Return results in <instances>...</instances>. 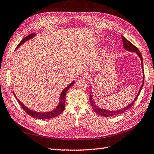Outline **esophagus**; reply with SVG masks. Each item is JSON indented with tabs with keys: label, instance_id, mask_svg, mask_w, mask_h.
<instances>
[{
	"label": "esophagus",
	"instance_id": "1",
	"mask_svg": "<svg viewBox=\"0 0 154 154\" xmlns=\"http://www.w3.org/2000/svg\"><path fill=\"white\" fill-rule=\"evenodd\" d=\"M87 76V73H86L85 72H79V73H77V77L78 78V79L86 77Z\"/></svg>",
	"mask_w": 154,
	"mask_h": 154
}]
</instances>
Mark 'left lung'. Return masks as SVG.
<instances>
[{"label": "left lung", "instance_id": "1", "mask_svg": "<svg viewBox=\"0 0 154 154\" xmlns=\"http://www.w3.org/2000/svg\"><path fill=\"white\" fill-rule=\"evenodd\" d=\"M122 41H123V48L125 50H127L128 51H131V52H135V53L137 54V55L139 56V57L141 59V67H142V71H143V81H142V84H141V86L140 87V89L139 90V92L136 95V97L134 99V100L131 102V103L128 105V106H126L125 108H123L122 109H119V110H116V111H110V110H106V109H101L100 107H98L97 105L95 103L94 101H93V99L92 97V94H91V92L90 93V96H89V100L90 102H91V105L92 106V108L93 111H95L96 113L99 114V116H104V117H111V116H117V115H119V114H121L123 112H125V111H127L128 109L132 107V105H134V103H135V101H136L137 98L138 97V96H139L140 91L141 90V88L143 87V83H144V72H143V59H142V56H141V53L140 52L139 49H137V48L134 46V45L132 44L131 43H130L128 39H126L122 35ZM90 89H91V86L89 87Z\"/></svg>", "mask_w": 154, "mask_h": 154}]
</instances>
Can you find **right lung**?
I'll use <instances>...</instances> for the list:
<instances>
[{
    "mask_svg": "<svg viewBox=\"0 0 154 154\" xmlns=\"http://www.w3.org/2000/svg\"><path fill=\"white\" fill-rule=\"evenodd\" d=\"M35 35H36L35 33H31V34H30L29 35L26 36V37L24 38L23 40L20 42L19 44L18 45V46L17 47L16 49H18V48H19L21 45H23L24 43H25L26 41L29 40V39L33 38ZM74 83H75V81H73L71 83L69 84V85H68L67 87H66L63 90L62 92L61 93V94H60L59 105H57L55 109L52 110V111H47V112H38V111H32L31 109H29V108L27 107L26 106H25V105H24L23 103H21V102L19 100V99H17V97H16V95H15V94H14V93H14V95L15 96V97H16V99L18 100V102H19V103H20V106L22 107L23 110L25 111L27 114H29V116H31L32 117H35V118H36V119H50V118H53V117L58 116L63 112V110H64V109H65L66 93L67 92L69 89L73 85Z\"/></svg>",
    "mask_w": 154,
    "mask_h": 154,
    "instance_id": "add662e5",
    "label": "right lung"
}]
</instances>
